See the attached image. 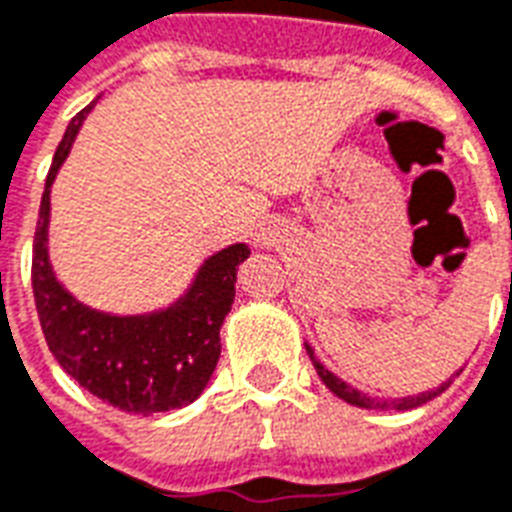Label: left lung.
Masks as SVG:
<instances>
[{"instance_id":"left-lung-1","label":"left lung","mask_w":512,"mask_h":512,"mask_svg":"<svg viewBox=\"0 0 512 512\" xmlns=\"http://www.w3.org/2000/svg\"><path fill=\"white\" fill-rule=\"evenodd\" d=\"M306 351H308V357H311V362H314V368H317L319 378H322V384H325L335 397H341V400H346L349 405H357V408H370V411H411V408H419V405L429 403V400H432V397H438L440 392H446L448 386H451V381H454V376H451L448 381H443L438 389H429V392H421V395L395 397V400H378V397L362 395V392H357L354 386H349L346 381H341V378L335 376V373H330V370H327L317 357H314V349H311L308 343H306ZM456 376H459V373H456Z\"/></svg>"}]
</instances>
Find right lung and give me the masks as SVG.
Returning a JSON list of instances; mask_svg holds the SVG:
<instances>
[{
	"label": "right lung",
	"mask_w": 512,
	"mask_h": 512,
	"mask_svg": "<svg viewBox=\"0 0 512 512\" xmlns=\"http://www.w3.org/2000/svg\"><path fill=\"white\" fill-rule=\"evenodd\" d=\"M93 104L96 101L66 126L45 179L31 255L39 325L58 365L93 397L142 416L174 411L193 403L217 368L220 327L236 298V271L249 257V247L220 249L201 265L177 303L152 314L115 317L69 295L48 257L50 185Z\"/></svg>",
	"instance_id": "add662e5"
}]
</instances>
